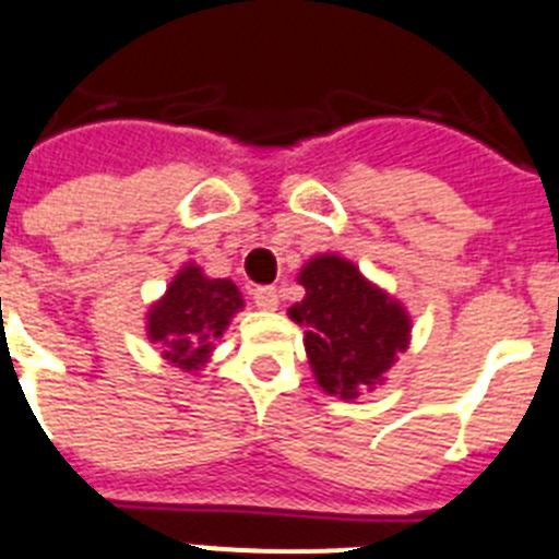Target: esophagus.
I'll list each match as a JSON object with an SVG mask.
<instances>
[{
    "instance_id": "34e87169",
    "label": "esophagus",
    "mask_w": 559,
    "mask_h": 559,
    "mask_svg": "<svg viewBox=\"0 0 559 559\" xmlns=\"http://www.w3.org/2000/svg\"><path fill=\"white\" fill-rule=\"evenodd\" d=\"M252 300L264 312H273V309H278V289L275 286H259V289H252Z\"/></svg>"
}]
</instances>
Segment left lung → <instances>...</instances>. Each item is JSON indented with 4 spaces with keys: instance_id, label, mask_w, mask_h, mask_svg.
Listing matches in <instances>:
<instances>
[{
    "instance_id": "1",
    "label": "left lung",
    "mask_w": 559,
    "mask_h": 559,
    "mask_svg": "<svg viewBox=\"0 0 559 559\" xmlns=\"http://www.w3.org/2000/svg\"><path fill=\"white\" fill-rule=\"evenodd\" d=\"M298 284L307 295L289 307V318L307 329L304 346L314 382L346 402L385 385V373L411 346L407 309L334 252L300 266Z\"/></svg>"
}]
</instances>
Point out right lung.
I'll use <instances>...</instances> for the list:
<instances>
[{
	"mask_svg": "<svg viewBox=\"0 0 559 559\" xmlns=\"http://www.w3.org/2000/svg\"><path fill=\"white\" fill-rule=\"evenodd\" d=\"M245 309L239 286L230 278H211L188 261L145 312V334L168 366L197 373L211 362L216 340Z\"/></svg>",
	"mask_w": 559,
	"mask_h": 559,
	"instance_id": "right-lung-1",
	"label": "right lung"
}]
</instances>
